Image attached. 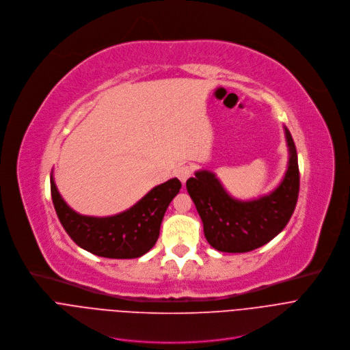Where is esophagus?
I'll return each instance as SVG.
<instances>
[{
  "label": "esophagus",
  "instance_id": "1",
  "mask_svg": "<svg viewBox=\"0 0 350 350\" xmlns=\"http://www.w3.org/2000/svg\"><path fill=\"white\" fill-rule=\"evenodd\" d=\"M175 174H176V176L179 178V180L185 185L186 180L191 176L193 168H191L190 165H187V164H182V165H179V167L175 170Z\"/></svg>",
  "mask_w": 350,
  "mask_h": 350
}]
</instances>
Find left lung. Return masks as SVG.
I'll use <instances>...</instances> for the list:
<instances>
[{"mask_svg":"<svg viewBox=\"0 0 350 350\" xmlns=\"http://www.w3.org/2000/svg\"><path fill=\"white\" fill-rule=\"evenodd\" d=\"M288 148L287 171L270 193L252 200L230 196L213 171L200 170L186 189L202 221L209 245L221 252H248L267 244L288 224L299 193L295 144L284 125Z\"/></svg>","mask_w":350,"mask_h":350,"instance_id":"obj_1","label":"left lung"}]
</instances>
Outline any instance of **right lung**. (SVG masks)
<instances>
[{
    "instance_id": "1",
    "label": "right lung",
    "mask_w": 350,
    "mask_h": 350,
    "mask_svg": "<svg viewBox=\"0 0 350 350\" xmlns=\"http://www.w3.org/2000/svg\"><path fill=\"white\" fill-rule=\"evenodd\" d=\"M182 183L172 178L154 186L136 204L110 217H88L76 213L60 196L51 174V194L57 218L83 250L110 259H132L149 252L156 244L164 214Z\"/></svg>"
}]
</instances>
